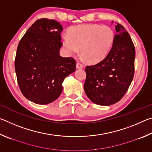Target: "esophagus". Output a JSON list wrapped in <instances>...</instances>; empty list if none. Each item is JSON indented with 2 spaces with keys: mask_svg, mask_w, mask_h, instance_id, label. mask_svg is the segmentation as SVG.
<instances>
[{
  "mask_svg": "<svg viewBox=\"0 0 152 152\" xmlns=\"http://www.w3.org/2000/svg\"><path fill=\"white\" fill-rule=\"evenodd\" d=\"M84 68V66L81 64L80 63H76V68L77 69H82Z\"/></svg>",
  "mask_w": 152,
  "mask_h": 152,
  "instance_id": "34e87169",
  "label": "esophagus"
}]
</instances>
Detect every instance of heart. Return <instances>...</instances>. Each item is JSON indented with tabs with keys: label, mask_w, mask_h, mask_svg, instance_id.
Instances as JSON below:
<instances>
[{
	"label": "heart",
	"mask_w": 152,
	"mask_h": 152,
	"mask_svg": "<svg viewBox=\"0 0 152 152\" xmlns=\"http://www.w3.org/2000/svg\"><path fill=\"white\" fill-rule=\"evenodd\" d=\"M115 39V33L107 25L86 24L71 27L63 36V45L68 54L80 52L90 63H98L107 57Z\"/></svg>",
	"instance_id": "obj_1"
}]
</instances>
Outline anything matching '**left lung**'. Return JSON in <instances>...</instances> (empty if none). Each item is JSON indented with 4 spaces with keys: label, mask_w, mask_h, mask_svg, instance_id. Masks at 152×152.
<instances>
[{
    "label": "left lung",
    "mask_w": 152,
    "mask_h": 152,
    "mask_svg": "<svg viewBox=\"0 0 152 152\" xmlns=\"http://www.w3.org/2000/svg\"><path fill=\"white\" fill-rule=\"evenodd\" d=\"M115 30L117 34L109 54L99 63L85 69V93L92 102L102 106L119 101L134 76V45L121 25L116 23Z\"/></svg>",
    "instance_id": "left-lung-1"
}]
</instances>
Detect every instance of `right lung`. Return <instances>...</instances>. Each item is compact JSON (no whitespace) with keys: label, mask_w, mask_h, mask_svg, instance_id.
I'll return each instance as SVG.
<instances>
[{"label":"right lung","mask_w":152,"mask_h":152,"mask_svg":"<svg viewBox=\"0 0 152 152\" xmlns=\"http://www.w3.org/2000/svg\"><path fill=\"white\" fill-rule=\"evenodd\" d=\"M63 27L53 19L33 23L20 39L15 61L22 94L38 104L54 101L62 92V82L75 72L76 61L60 55Z\"/></svg>","instance_id":"1"}]
</instances>
